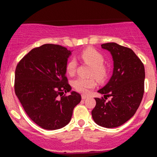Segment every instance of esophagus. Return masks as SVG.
<instances>
[{"label": "esophagus", "mask_w": 157, "mask_h": 157, "mask_svg": "<svg viewBox=\"0 0 157 157\" xmlns=\"http://www.w3.org/2000/svg\"><path fill=\"white\" fill-rule=\"evenodd\" d=\"M88 97L87 95H85V94H82V100H85V99H86Z\"/></svg>", "instance_id": "esophagus-1"}]
</instances>
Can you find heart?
<instances>
[{
    "mask_svg": "<svg viewBox=\"0 0 157 157\" xmlns=\"http://www.w3.org/2000/svg\"><path fill=\"white\" fill-rule=\"evenodd\" d=\"M80 59L84 62L87 63L91 66L90 75L94 76L99 80H102L106 75V69L104 66V57L100 52L94 48H89L82 50L80 55ZM77 60L75 57H71L68 60L66 66V72L69 75H74L77 68ZM97 82L93 77L85 78V77H77L73 81L74 87L81 93L86 94L89 92V89L95 87Z\"/></svg>",
    "mask_w": 157,
    "mask_h": 157,
    "instance_id": "1",
    "label": "heart"
}]
</instances>
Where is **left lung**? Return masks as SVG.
<instances>
[{
	"mask_svg": "<svg viewBox=\"0 0 157 157\" xmlns=\"http://www.w3.org/2000/svg\"><path fill=\"white\" fill-rule=\"evenodd\" d=\"M101 46L112 55L113 75L98 91L104 98H95L91 115L97 125L111 128L122 125L136 113L143 97L145 73L143 63L132 49L116 43ZM109 96L112 100L106 101Z\"/></svg>",
	"mask_w": 157,
	"mask_h": 157,
	"instance_id": "8db88e82",
	"label": "left lung"
}]
</instances>
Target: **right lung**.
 Listing matches in <instances>:
<instances>
[{
  "instance_id": "add662e5",
  "label": "right lung",
  "mask_w": 157,
  "mask_h": 157,
  "mask_svg": "<svg viewBox=\"0 0 157 157\" xmlns=\"http://www.w3.org/2000/svg\"><path fill=\"white\" fill-rule=\"evenodd\" d=\"M71 54L60 45L44 44L32 49L16 66V96L29 117L44 129L66 126L81 101L76 91L63 95L71 90L66 76Z\"/></svg>"
}]
</instances>
